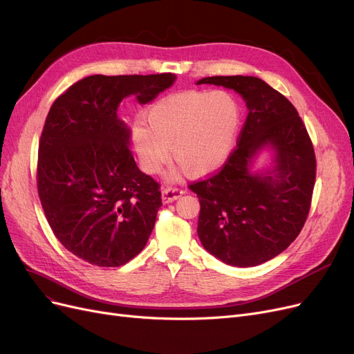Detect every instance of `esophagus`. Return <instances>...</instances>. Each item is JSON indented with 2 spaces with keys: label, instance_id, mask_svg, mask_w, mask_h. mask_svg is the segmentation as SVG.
<instances>
[{
  "label": "esophagus",
  "instance_id": "1",
  "mask_svg": "<svg viewBox=\"0 0 354 354\" xmlns=\"http://www.w3.org/2000/svg\"><path fill=\"white\" fill-rule=\"evenodd\" d=\"M183 195V189L180 188H176V187H165L162 189V201L165 204L167 203H172L175 201V199H178L179 196Z\"/></svg>",
  "mask_w": 354,
  "mask_h": 354
}]
</instances>
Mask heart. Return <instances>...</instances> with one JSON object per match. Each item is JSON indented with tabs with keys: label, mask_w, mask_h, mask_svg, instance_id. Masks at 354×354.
Wrapping results in <instances>:
<instances>
[{
	"label": "heart",
	"mask_w": 354,
	"mask_h": 354,
	"mask_svg": "<svg viewBox=\"0 0 354 354\" xmlns=\"http://www.w3.org/2000/svg\"><path fill=\"white\" fill-rule=\"evenodd\" d=\"M241 110L232 92L185 91L150 106L147 124L136 121L131 139L142 167L158 174L171 158L189 176L207 175L232 153Z\"/></svg>",
	"instance_id": "obj_1"
}]
</instances>
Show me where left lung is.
I'll use <instances>...</instances> for the list:
<instances>
[{"label":"left lung","instance_id":"1","mask_svg":"<svg viewBox=\"0 0 354 354\" xmlns=\"http://www.w3.org/2000/svg\"><path fill=\"white\" fill-rule=\"evenodd\" d=\"M198 84L232 88L249 109L223 166L189 183L201 204L198 237L227 265H262L298 237L308 217L317 174L311 137L295 106L262 80L211 76ZM266 144L275 150V167L252 174L251 159Z\"/></svg>","mask_w":354,"mask_h":354}]
</instances>
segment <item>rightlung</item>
<instances>
[{"instance_id":"right-lung-1","label":"right lung","mask_w":354,"mask_h":354,"mask_svg":"<svg viewBox=\"0 0 354 354\" xmlns=\"http://www.w3.org/2000/svg\"><path fill=\"white\" fill-rule=\"evenodd\" d=\"M174 73L92 75L52 104L39 142L37 191L56 239L100 268L139 254L162 207L160 185L137 167L118 104H140L171 88Z\"/></svg>"}]
</instances>
